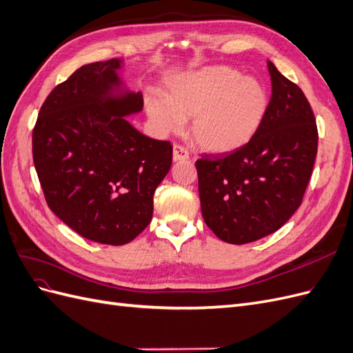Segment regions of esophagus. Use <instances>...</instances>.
I'll list each match as a JSON object with an SVG mask.
<instances>
[{
  "instance_id": "obj_1",
  "label": "esophagus",
  "mask_w": 353,
  "mask_h": 353,
  "mask_svg": "<svg viewBox=\"0 0 353 353\" xmlns=\"http://www.w3.org/2000/svg\"><path fill=\"white\" fill-rule=\"evenodd\" d=\"M190 159V153L184 145L181 144H175L174 145V160L175 162H179V160H188Z\"/></svg>"
}]
</instances>
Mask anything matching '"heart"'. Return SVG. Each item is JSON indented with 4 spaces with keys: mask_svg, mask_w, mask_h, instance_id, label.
Returning <instances> with one entry per match:
<instances>
[{
    "mask_svg": "<svg viewBox=\"0 0 353 353\" xmlns=\"http://www.w3.org/2000/svg\"><path fill=\"white\" fill-rule=\"evenodd\" d=\"M268 109L263 83L227 66L185 74L169 83L166 100L147 101L148 116L162 132L181 130L184 119L194 116V141L212 153H228L248 144Z\"/></svg>",
    "mask_w": 353,
    "mask_h": 353,
    "instance_id": "b5f03b06",
    "label": "heart"
}]
</instances>
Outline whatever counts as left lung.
<instances>
[{"label": "left lung", "instance_id": "1", "mask_svg": "<svg viewBox=\"0 0 353 353\" xmlns=\"http://www.w3.org/2000/svg\"><path fill=\"white\" fill-rule=\"evenodd\" d=\"M270 109L252 140L196 160L201 215L215 236L245 244L280 230L302 205L318 150L303 91L268 61Z\"/></svg>", "mask_w": 353, "mask_h": 353}]
</instances>
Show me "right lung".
Wrapping results in <instances>:
<instances>
[{"mask_svg": "<svg viewBox=\"0 0 353 353\" xmlns=\"http://www.w3.org/2000/svg\"><path fill=\"white\" fill-rule=\"evenodd\" d=\"M112 59L79 68L52 90L32 131V154L48 208L79 236L122 245L153 216V196L172 165V144L125 119L143 109L141 92L113 97Z\"/></svg>", "mask_w": 353, "mask_h": 353, "instance_id": "add662e5", "label": "right lung"}]
</instances>
